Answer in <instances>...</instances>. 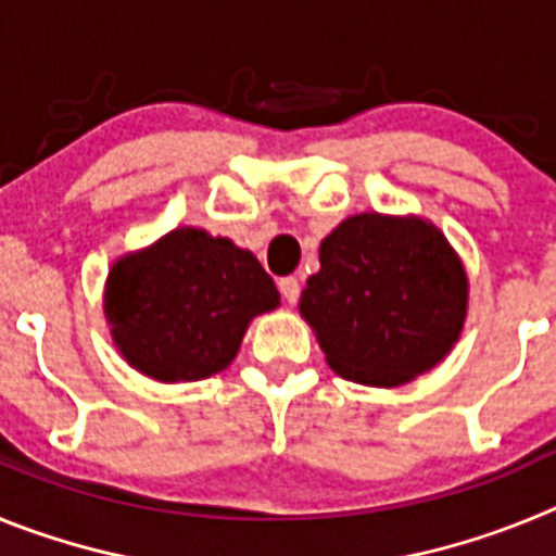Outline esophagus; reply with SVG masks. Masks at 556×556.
Returning <instances> with one entry per match:
<instances>
[{
	"label": "esophagus",
	"mask_w": 556,
	"mask_h": 556,
	"mask_svg": "<svg viewBox=\"0 0 556 556\" xmlns=\"http://www.w3.org/2000/svg\"><path fill=\"white\" fill-rule=\"evenodd\" d=\"M278 289H281L283 301H287L289 306H292V303H298V298H301V281H298L294 275L281 278V281H278Z\"/></svg>",
	"instance_id": "esophagus-1"
}]
</instances>
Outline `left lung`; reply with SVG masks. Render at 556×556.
I'll use <instances>...</instances> for the list:
<instances>
[{"label": "left lung", "instance_id": "1", "mask_svg": "<svg viewBox=\"0 0 556 556\" xmlns=\"http://www.w3.org/2000/svg\"><path fill=\"white\" fill-rule=\"evenodd\" d=\"M468 294L465 264L434 223L365 211L323 239L298 308L337 376L390 390L454 351Z\"/></svg>", "mask_w": 556, "mask_h": 556}]
</instances>
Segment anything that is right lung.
I'll return each instance as SVG.
<instances>
[{"label":"right lung","instance_id":"right-lung-1","mask_svg":"<svg viewBox=\"0 0 556 556\" xmlns=\"http://www.w3.org/2000/svg\"><path fill=\"white\" fill-rule=\"evenodd\" d=\"M278 306L281 294L250 250L191 225L119 255L102 294L116 351L161 384L223 372L250 323Z\"/></svg>","mask_w":556,"mask_h":556}]
</instances>
